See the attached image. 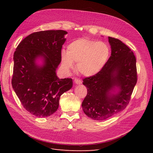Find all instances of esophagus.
<instances>
[{"mask_svg": "<svg viewBox=\"0 0 153 153\" xmlns=\"http://www.w3.org/2000/svg\"><path fill=\"white\" fill-rule=\"evenodd\" d=\"M74 82H75L76 84H82V81L80 79H78V78H75Z\"/></svg>", "mask_w": 153, "mask_h": 153, "instance_id": "obj_1", "label": "esophagus"}]
</instances>
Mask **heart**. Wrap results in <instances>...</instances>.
I'll list each match as a JSON object with an SVG mask.
<instances>
[{"instance_id":"b5f03b06","label":"heart","mask_w":153,"mask_h":153,"mask_svg":"<svg viewBox=\"0 0 153 153\" xmlns=\"http://www.w3.org/2000/svg\"><path fill=\"white\" fill-rule=\"evenodd\" d=\"M110 49L103 42L89 39H79L69 45L67 52H63L61 63L66 71L73 68L82 75L91 76L96 75L105 66L109 58Z\"/></svg>"}]
</instances>
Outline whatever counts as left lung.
Here are the masks:
<instances>
[{
	"label": "left lung",
	"instance_id": "obj_1",
	"mask_svg": "<svg viewBox=\"0 0 153 153\" xmlns=\"http://www.w3.org/2000/svg\"><path fill=\"white\" fill-rule=\"evenodd\" d=\"M111 56L102 69L85 78L87 94L82 106L91 119L103 121L123 110L128 105L137 82L136 58L121 41L108 37ZM117 90V94L113 92Z\"/></svg>",
	"mask_w": 153,
	"mask_h": 153
}]
</instances>
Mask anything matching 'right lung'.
<instances>
[{
    "instance_id": "1",
    "label": "right lung",
    "mask_w": 153,
    "mask_h": 153,
    "mask_svg": "<svg viewBox=\"0 0 153 153\" xmlns=\"http://www.w3.org/2000/svg\"><path fill=\"white\" fill-rule=\"evenodd\" d=\"M67 34L62 30L34 32L14 53L13 88L24 108L38 117L56 112L60 97L73 86L71 78L59 79L56 75ZM39 58L44 60L42 66L36 62Z\"/></svg>"
}]
</instances>
